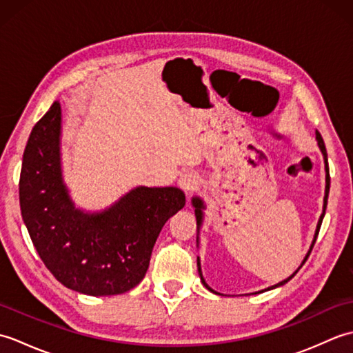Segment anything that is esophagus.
<instances>
[{
	"instance_id": "1",
	"label": "esophagus",
	"mask_w": 353,
	"mask_h": 353,
	"mask_svg": "<svg viewBox=\"0 0 353 353\" xmlns=\"http://www.w3.org/2000/svg\"><path fill=\"white\" fill-rule=\"evenodd\" d=\"M177 183L186 194H192L194 191L199 188L200 177H199L196 171H186V172H183L181 177H179Z\"/></svg>"
}]
</instances>
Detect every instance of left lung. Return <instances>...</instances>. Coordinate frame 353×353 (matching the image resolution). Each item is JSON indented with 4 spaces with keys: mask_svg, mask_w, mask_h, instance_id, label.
Wrapping results in <instances>:
<instances>
[{
    "mask_svg": "<svg viewBox=\"0 0 353 353\" xmlns=\"http://www.w3.org/2000/svg\"><path fill=\"white\" fill-rule=\"evenodd\" d=\"M317 141H319V147H320V150H321V153H323V156H325V168H326V191H325V205H323V214H321V216H320V220H319V224H317V230H316V236H314V241H312V244H311V249H310V252H308V254H306V258H305V261L308 259V256H310V253H311V250H312V247H314V244H316V239H317V236H319V230H320V226H321V221H323V216H325V212H326V206H327V194H329V185H331V177H329V167H327V153H326V147H325V141H323V138H321V134L317 132ZM192 206L196 208V219H197V226H200L201 224V219H203V212H201V209L205 208V205H203V201H201L199 197H194L192 199ZM305 261H303V264H305ZM197 265H199V274H200V279H201V283L205 285V287L209 290V291H212L211 288H209V285L205 282V279H203V276H201V270H200V261H197ZM301 268V267H299ZM299 272V270H296V273ZM296 273H292L288 279H285V281H282V282H279L277 285H273V287H270V288H267V290H272V288H276V287H281V285H283V283H287L291 277H294V274Z\"/></svg>",
    "mask_w": 353,
    "mask_h": 353,
    "instance_id": "obj_1",
    "label": "left lung"
}]
</instances>
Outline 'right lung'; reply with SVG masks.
Returning a JSON list of instances; mask_svg holds the SVG:
<instances>
[{"instance_id": "right-lung-1", "label": "right lung", "mask_w": 353, "mask_h": 353, "mask_svg": "<svg viewBox=\"0 0 353 353\" xmlns=\"http://www.w3.org/2000/svg\"><path fill=\"white\" fill-rule=\"evenodd\" d=\"M61 104L33 127L22 157L19 205L36 252L66 288L121 294L144 279L159 232L185 206L174 186L139 188L101 214L74 208L61 172Z\"/></svg>"}]
</instances>
